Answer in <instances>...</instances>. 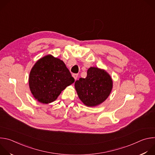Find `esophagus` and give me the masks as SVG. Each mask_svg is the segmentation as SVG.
Wrapping results in <instances>:
<instances>
[{
    "label": "esophagus",
    "mask_w": 155,
    "mask_h": 155,
    "mask_svg": "<svg viewBox=\"0 0 155 155\" xmlns=\"http://www.w3.org/2000/svg\"><path fill=\"white\" fill-rule=\"evenodd\" d=\"M78 76V75L77 74H72V77L74 78L75 80H76V79L77 78Z\"/></svg>",
    "instance_id": "34e87169"
}]
</instances>
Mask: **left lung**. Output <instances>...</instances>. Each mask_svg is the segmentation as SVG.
<instances>
[{"label":"left lung","mask_w":155,"mask_h":155,"mask_svg":"<svg viewBox=\"0 0 155 155\" xmlns=\"http://www.w3.org/2000/svg\"><path fill=\"white\" fill-rule=\"evenodd\" d=\"M80 100L88 107L96 106L103 102L112 89V80L104 70L90 68L86 78H80L75 83Z\"/></svg>","instance_id":"1"}]
</instances>
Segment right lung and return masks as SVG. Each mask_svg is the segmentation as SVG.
<instances>
[{
	"mask_svg": "<svg viewBox=\"0 0 155 155\" xmlns=\"http://www.w3.org/2000/svg\"><path fill=\"white\" fill-rule=\"evenodd\" d=\"M74 81L64 62L51 55L42 58L35 64L29 78L32 94L43 104L55 101L61 91Z\"/></svg>",
	"mask_w": 155,
	"mask_h": 155,
	"instance_id": "right-lung-1",
	"label": "right lung"
}]
</instances>
